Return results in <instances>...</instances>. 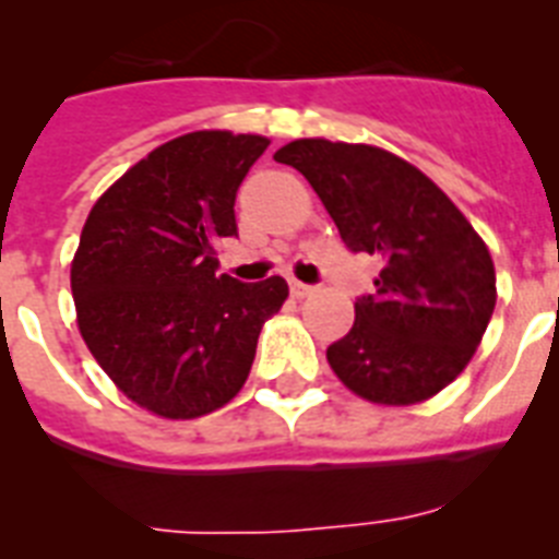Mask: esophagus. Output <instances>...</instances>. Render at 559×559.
<instances>
[{"mask_svg": "<svg viewBox=\"0 0 559 559\" xmlns=\"http://www.w3.org/2000/svg\"><path fill=\"white\" fill-rule=\"evenodd\" d=\"M313 285H305V283H299V280H290V294L296 296V299H305V296H310L313 294Z\"/></svg>", "mask_w": 559, "mask_h": 559, "instance_id": "1", "label": "esophagus"}]
</instances>
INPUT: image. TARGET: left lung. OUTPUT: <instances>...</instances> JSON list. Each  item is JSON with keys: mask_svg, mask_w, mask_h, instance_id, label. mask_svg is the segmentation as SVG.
Segmentation results:
<instances>
[{"mask_svg": "<svg viewBox=\"0 0 559 559\" xmlns=\"http://www.w3.org/2000/svg\"><path fill=\"white\" fill-rule=\"evenodd\" d=\"M276 162L302 173L353 251L380 257L374 294L328 347L330 369L378 406H414L471 364L496 310L487 243L426 173L374 145L294 140Z\"/></svg>", "mask_w": 559, "mask_h": 559, "instance_id": "obj_1", "label": "left lung"}]
</instances>
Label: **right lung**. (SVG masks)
I'll list each match as a JSON object with an SVG mask.
<instances>
[{
	"mask_svg": "<svg viewBox=\"0 0 559 559\" xmlns=\"http://www.w3.org/2000/svg\"><path fill=\"white\" fill-rule=\"evenodd\" d=\"M269 140L192 131L153 147L88 212L72 260L78 330L128 400L165 419L226 406L260 330L288 299L283 276L218 274L237 235L235 195Z\"/></svg>",
	"mask_w": 559,
	"mask_h": 559,
	"instance_id": "right-lung-1",
	"label": "right lung"
}]
</instances>
